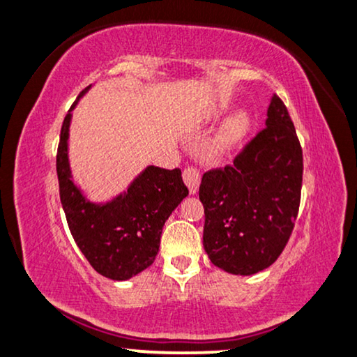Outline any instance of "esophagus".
<instances>
[{"label": "esophagus", "mask_w": 357, "mask_h": 357, "mask_svg": "<svg viewBox=\"0 0 357 357\" xmlns=\"http://www.w3.org/2000/svg\"><path fill=\"white\" fill-rule=\"evenodd\" d=\"M183 179L191 194H196L201 184V171L197 169L196 166H188V168L183 171Z\"/></svg>", "instance_id": "esophagus-1"}]
</instances>
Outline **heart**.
Masks as SVG:
<instances>
[{"mask_svg": "<svg viewBox=\"0 0 357 357\" xmlns=\"http://www.w3.org/2000/svg\"><path fill=\"white\" fill-rule=\"evenodd\" d=\"M250 130V119L245 114H237L229 119L219 130L218 135L212 138L209 145V153L212 156H222L225 153L237 148L245 138Z\"/></svg>", "mask_w": 357, "mask_h": 357, "instance_id": "1", "label": "heart"}]
</instances>
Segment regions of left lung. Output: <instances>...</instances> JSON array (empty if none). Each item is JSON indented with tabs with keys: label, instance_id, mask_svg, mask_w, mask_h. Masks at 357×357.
I'll return each instance as SVG.
<instances>
[{
	"label": "left lung",
	"instance_id": "1",
	"mask_svg": "<svg viewBox=\"0 0 357 357\" xmlns=\"http://www.w3.org/2000/svg\"><path fill=\"white\" fill-rule=\"evenodd\" d=\"M265 128L232 165L202 176L204 250L215 267L252 275L285 249L300 209L303 151L285 103L272 97Z\"/></svg>",
	"mask_w": 357,
	"mask_h": 357
}]
</instances>
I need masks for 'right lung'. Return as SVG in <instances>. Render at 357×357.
Instances as JSON below:
<instances>
[{
    "label": "right lung",
    "instance_id": "1",
    "mask_svg": "<svg viewBox=\"0 0 357 357\" xmlns=\"http://www.w3.org/2000/svg\"><path fill=\"white\" fill-rule=\"evenodd\" d=\"M89 87L80 92L79 98ZM67 112L57 146L59 194L70 234L89 264L103 277L128 280L150 267L160 250L166 219L189 191L181 169L148 166L128 191L107 204L87 201L70 179L67 139L72 108Z\"/></svg>",
    "mask_w": 357,
    "mask_h": 357
}]
</instances>
